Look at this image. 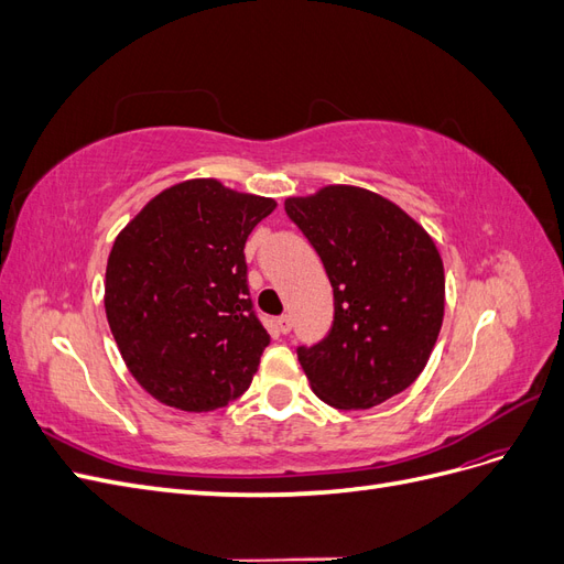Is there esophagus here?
<instances>
[{
  "label": "esophagus",
  "mask_w": 564,
  "mask_h": 564,
  "mask_svg": "<svg viewBox=\"0 0 564 564\" xmlns=\"http://www.w3.org/2000/svg\"><path fill=\"white\" fill-rule=\"evenodd\" d=\"M275 327H278L280 334H289V332H292V317H289V315H280V317L275 319Z\"/></svg>",
  "instance_id": "esophagus-1"
}]
</instances>
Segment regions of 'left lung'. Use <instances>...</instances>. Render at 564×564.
I'll list each match as a JSON object with an SVG mask.
<instances>
[{
    "instance_id": "left-lung-1",
    "label": "left lung",
    "mask_w": 564,
    "mask_h": 564,
    "mask_svg": "<svg viewBox=\"0 0 564 564\" xmlns=\"http://www.w3.org/2000/svg\"><path fill=\"white\" fill-rule=\"evenodd\" d=\"M284 212L334 289L327 336L296 348L315 395L336 409H371L398 395L429 362L445 315L435 242L400 207L362 187L289 197Z\"/></svg>"
}]
</instances>
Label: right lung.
<instances>
[{
  "mask_svg": "<svg viewBox=\"0 0 564 564\" xmlns=\"http://www.w3.org/2000/svg\"><path fill=\"white\" fill-rule=\"evenodd\" d=\"M275 199L212 178L178 183L119 232L106 313L133 379L152 398L212 412L249 388L270 344L247 282L245 245Z\"/></svg>",
  "mask_w": 564,
  "mask_h": 564,
  "instance_id": "add662e5",
  "label": "right lung"
}]
</instances>
